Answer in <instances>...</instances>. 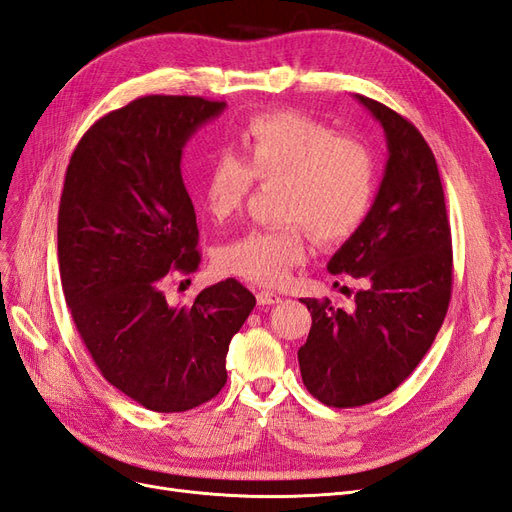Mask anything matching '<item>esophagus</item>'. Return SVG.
Instances as JSON below:
<instances>
[{
	"mask_svg": "<svg viewBox=\"0 0 512 512\" xmlns=\"http://www.w3.org/2000/svg\"><path fill=\"white\" fill-rule=\"evenodd\" d=\"M256 301H258V305H275V303H280L282 301V297L280 294H275V292H269V290H260L258 294H256Z\"/></svg>",
	"mask_w": 512,
	"mask_h": 512,
	"instance_id": "esophagus-1",
	"label": "esophagus"
}]
</instances>
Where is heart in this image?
Masks as SVG:
<instances>
[{
    "mask_svg": "<svg viewBox=\"0 0 512 512\" xmlns=\"http://www.w3.org/2000/svg\"><path fill=\"white\" fill-rule=\"evenodd\" d=\"M280 183L282 228L250 230L224 243L218 267L260 286H280L309 254L307 230L324 245L350 239L376 198L378 164L361 138L299 111L250 117L237 138V156L213 158L200 183L213 222L241 211L252 183Z\"/></svg>",
    "mask_w": 512,
    "mask_h": 512,
    "instance_id": "obj_1",
    "label": "heart"
}]
</instances>
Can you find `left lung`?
Wrapping results in <instances>:
<instances>
[{
    "label": "left lung",
    "instance_id": "8db88e82",
    "mask_svg": "<svg viewBox=\"0 0 512 512\" xmlns=\"http://www.w3.org/2000/svg\"><path fill=\"white\" fill-rule=\"evenodd\" d=\"M386 136L389 160L363 226L327 269L361 280L354 309L301 299L312 329L299 348L303 384L333 408H356L393 393L436 339L453 288L451 224L436 158L393 108L356 96Z\"/></svg>",
    "mask_w": 512,
    "mask_h": 512
}]
</instances>
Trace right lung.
<instances>
[{
  "label": "right lung",
  "instance_id": "add662e5",
  "mask_svg": "<svg viewBox=\"0 0 512 512\" xmlns=\"http://www.w3.org/2000/svg\"><path fill=\"white\" fill-rule=\"evenodd\" d=\"M224 108L136 98L83 134L66 170L57 254L72 320L100 374L153 412L192 410L222 391L228 344L256 305L232 277L192 307H173L162 290L200 265L181 153Z\"/></svg>",
  "mask_w": 512,
  "mask_h": 512
}]
</instances>
